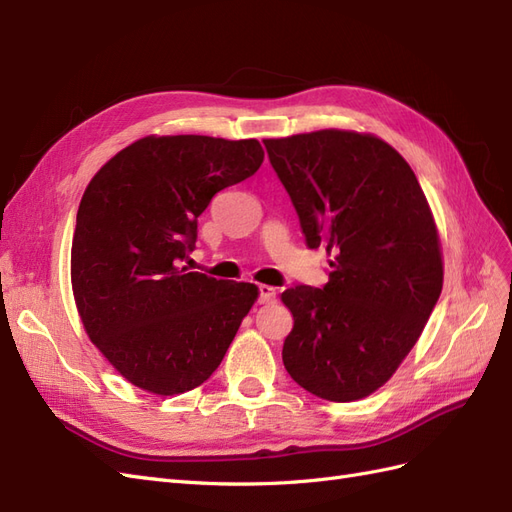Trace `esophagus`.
<instances>
[{"label":"esophagus","mask_w":512,"mask_h":512,"mask_svg":"<svg viewBox=\"0 0 512 512\" xmlns=\"http://www.w3.org/2000/svg\"><path fill=\"white\" fill-rule=\"evenodd\" d=\"M275 301V288L260 284L258 286V303H273Z\"/></svg>","instance_id":"esophagus-1"}]
</instances>
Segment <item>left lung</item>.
Segmentation results:
<instances>
[{
	"mask_svg": "<svg viewBox=\"0 0 512 512\" xmlns=\"http://www.w3.org/2000/svg\"><path fill=\"white\" fill-rule=\"evenodd\" d=\"M309 250L327 247L322 288L282 292V359L316 397L354 401L389 380L442 292L436 222L412 168L371 134L320 130L262 141Z\"/></svg>",
	"mask_w": 512,
	"mask_h": 512,
	"instance_id": "1",
	"label": "left lung"
}]
</instances>
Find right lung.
<instances>
[{
  "label": "right lung",
  "instance_id": "right-lung-1",
  "mask_svg": "<svg viewBox=\"0 0 512 512\" xmlns=\"http://www.w3.org/2000/svg\"><path fill=\"white\" fill-rule=\"evenodd\" d=\"M256 138L147 136L89 181L72 237V290L91 342L156 395L203 384L235 339L258 288L179 267L220 190L262 164Z\"/></svg>",
  "mask_w": 512,
  "mask_h": 512
}]
</instances>
